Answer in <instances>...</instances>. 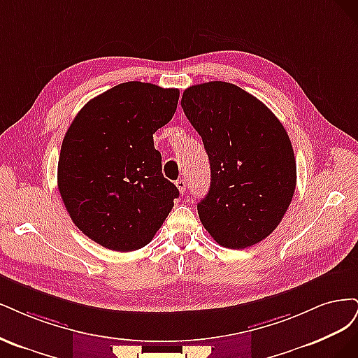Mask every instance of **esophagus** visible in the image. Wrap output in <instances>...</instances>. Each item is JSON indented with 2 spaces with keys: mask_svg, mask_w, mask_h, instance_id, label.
<instances>
[{
  "mask_svg": "<svg viewBox=\"0 0 358 358\" xmlns=\"http://www.w3.org/2000/svg\"><path fill=\"white\" fill-rule=\"evenodd\" d=\"M176 186L178 187L180 193L182 194L184 192H186V187H187V181H186V180H184V178H180V180H177V182H176Z\"/></svg>",
  "mask_w": 358,
  "mask_h": 358,
  "instance_id": "obj_1",
  "label": "esophagus"
}]
</instances>
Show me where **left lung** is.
Segmentation results:
<instances>
[{
	"label": "left lung",
	"mask_w": 358,
	"mask_h": 358,
	"mask_svg": "<svg viewBox=\"0 0 358 358\" xmlns=\"http://www.w3.org/2000/svg\"><path fill=\"white\" fill-rule=\"evenodd\" d=\"M184 114L210 159L211 186L198 214L213 239L245 248L269 236L296 189V159L282 123L256 96L232 83L184 90Z\"/></svg>",
	"instance_id": "1"
}]
</instances>
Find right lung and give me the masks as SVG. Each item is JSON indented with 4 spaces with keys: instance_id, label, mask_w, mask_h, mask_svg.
Wrapping results in <instances>:
<instances>
[{
    "instance_id": "1",
    "label": "right lung",
    "mask_w": 358,
    "mask_h": 358,
    "mask_svg": "<svg viewBox=\"0 0 358 358\" xmlns=\"http://www.w3.org/2000/svg\"><path fill=\"white\" fill-rule=\"evenodd\" d=\"M180 90L126 82L90 99L68 128L57 189L74 224L114 251L147 245L178 189L162 174L153 134L177 110Z\"/></svg>"
}]
</instances>
